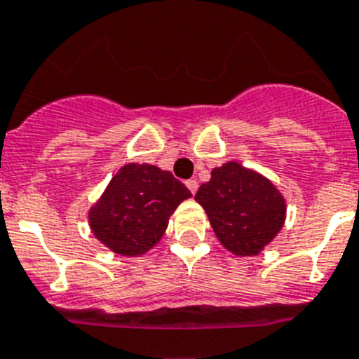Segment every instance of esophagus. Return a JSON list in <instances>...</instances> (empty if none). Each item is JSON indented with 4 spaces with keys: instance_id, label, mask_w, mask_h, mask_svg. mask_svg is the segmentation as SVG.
<instances>
[{
    "instance_id": "1",
    "label": "esophagus",
    "mask_w": 359,
    "mask_h": 359,
    "mask_svg": "<svg viewBox=\"0 0 359 359\" xmlns=\"http://www.w3.org/2000/svg\"><path fill=\"white\" fill-rule=\"evenodd\" d=\"M187 187H189V191H191L192 194H196V191H198V182H196V180H189V182H187Z\"/></svg>"
}]
</instances>
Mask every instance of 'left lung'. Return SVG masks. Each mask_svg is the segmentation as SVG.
I'll return each instance as SVG.
<instances>
[{"label": "left lung", "mask_w": 359, "mask_h": 359, "mask_svg": "<svg viewBox=\"0 0 359 359\" xmlns=\"http://www.w3.org/2000/svg\"><path fill=\"white\" fill-rule=\"evenodd\" d=\"M194 200L205 209L220 244L236 257H253L279 235L286 200L268 177L227 161L212 168L211 180Z\"/></svg>", "instance_id": "obj_1"}]
</instances>
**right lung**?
I'll list each match as a JSON object with an SVG mask.
<instances>
[{"label":"right lung","mask_w":359,"mask_h":359,"mask_svg":"<svg viewBox=\"0 0 359 359\" xmlns=\"http://www.w3.org/2000/svg\"><path fill=\"white\" fill-rule=\"evenodd\" d=\"M191 191L168 170L128 163L117 170L88 212L91 233L123 257H141L165 235L168 218Z\"/></svg>","instance_id":"right-lung-1"}]
</instances>
